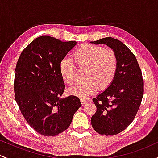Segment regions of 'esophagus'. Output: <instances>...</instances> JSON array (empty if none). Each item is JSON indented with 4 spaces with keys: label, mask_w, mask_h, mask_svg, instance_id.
I'll list each match as a JSON object with an SVG mask.
<instances>
[{
    "label": "esophagus",
    "mask_w": 158,
    "mask_h": 158,
    "mask_svg": "<svg viewBox=\"0 0 158 158\" xmlns=\"http://www.w3.org/2000/svg\"><path fill=\"white\" fill-rule=\"evenodd\" d=\"M80 100H81V103H82V105H85L87 102H89V99H87V98H84V97L81 98Z\"/></svg>",
    "instance_id": "1"
}]
</instances>
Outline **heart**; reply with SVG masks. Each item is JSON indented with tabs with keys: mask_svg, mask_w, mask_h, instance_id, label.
I'll return each instance as SVG.
<instances>
[{
	"mask_svg": "<svg viewBox=\"0 0 158 158\" xmlns=\"http://www.w3.org/2000/svg\"><path fill=\"white\" fill-rule=\"evenodd\" d=\"M74 62L80 68H86V81L78 83L70 88V93L79 97H88L97 89L108 87L113 81L117 66V59L111 49L84 44L73 52ZM77 70L76 65L70 59H64L59 64V71L63 81L73 84Z\"/></svg>",
	"mask_w": 158,
	"mask_h": 158,
	"instance_id": "1",
	"label": "heart"
}]
</instances>
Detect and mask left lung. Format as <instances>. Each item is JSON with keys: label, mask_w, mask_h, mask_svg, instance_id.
I'll use <instances>...</instances> for the list:
<instances>
[{"label": "left lung", "mask_w": 158, "mask_h": 158, "mask_svg": "<svg viewBox=\"0 0 158 158\" xmlns=\"http://www.w3.org/2000/svg\"><path fill=\"white\" fill-rule=\"evenodd\" d=\"M90 43L106 44L117 56L113 81L93 99L97 112L90 122L100 135H117L131 124L140 106L143 97L142 73L133 52L119 40L107 37Z\"/></svg>", "instance_id": "obj_1"}]
</instances>
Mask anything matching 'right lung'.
<instances>
[{
  "label": "right lung",
  "mask_w": 158,
  "mask_h": 158,
  "mask_svg": "<svg viewBox=\"0 0 158 158\" xmlns=\"http://www.w3.org/2000/svg\"><path fill=\"white\" fill-rule=\"evenodd\" d=\"M76 44L40 36L23 50L16 64L15 101L27 122L44 136L65 131L81 106L76 96L61 97L65 85L59 64Z\"/></svg>",
  "instance_id": "add662e5"
}]
</instances>
